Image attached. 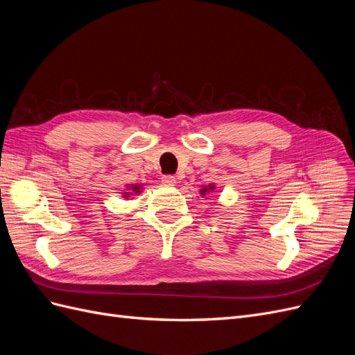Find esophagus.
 <instances>
[{"mask_svg":"<svg viewBox=\"0 0 355 355\" xmlns=\"http://www.w3.org/2000/svg\"><path fill=\"white\" fill-rule=\"evenodd\" d=\"M161 182H163V184L167 187H173L176 184V178L173 175H164L163 178H161Z\"/></svg>","mask_w":355,"mask_h":355,"instance_id":"obj_1","label":"esophagus"}]
</instances>
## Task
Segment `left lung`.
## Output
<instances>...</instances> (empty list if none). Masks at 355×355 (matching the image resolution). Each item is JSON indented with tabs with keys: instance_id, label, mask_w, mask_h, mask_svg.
Wrapping results in <instances>:
<instances>
[{
	"instance_id": "8db88e82",
	"label": "left lung",
	"mask_w": 355,
	"mask_h": 355,
	"mask_svg": "<svg viewBox=\"0 0 355 355\" xmlns=\"http://www.w3.org/2000/svg\"><path fill=\"white\" fill-rule=\"evenodd\" d=\"M204 191H207V189H204Z\"/></svg>"
}]
</instances>
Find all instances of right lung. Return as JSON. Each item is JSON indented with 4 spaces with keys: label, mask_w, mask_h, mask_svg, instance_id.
<instances>
[{
    "label": "right lung",
    "mask_w": 355,
    "mask_h": 355,
    "mask_svg": "<svg viewBox=\"0 0 355 355\" xmlns=\"http://www.w3.org/2000/svg\"><path fill=\"white\" fill-rule=\"evenodd\" d=\"M133 189H135V191H136V189H137V187H135V188H133ZM136 192H137V191H136Z\"/></svg>",
    "instance_id": "1"
}]
</instances>
